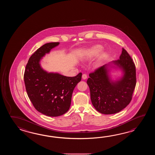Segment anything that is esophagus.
<instances>
[{"instance_id": "esophagus-1", "label": "esophagus", "mask_w": 155, "mask_h": 155, "mask_svg": "<svg viewBox=\"0 0 155 155\" xmlns=\"http://www.w3.org/2000/svg\"><path fill=\"white\" fill-rule=\"evenodd\" d=\"M82 78L84 79V80H85V79L87 78V75H86V74H83L82 75Z\"/></svg>"}]
</instances>
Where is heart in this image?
<instances>
[{
    "mask_svg": "<svg viewBox=\"0 0 155 155\" xmlns=\"http://www.w3.org/2000/svg\"><path fill=\"white\" fill-rule=\"evenodd\" d=\"M103 50V48L100 45H95L94 46H92L90 48H89L85 53H84L82 59L85 60L91 59L92 58H95L96 56H98L100 53ZM107 56V53H102L99 56V62L101 63L103 62Z\"/></svg>",
    "mask_w": 155,
    "mask_h": 155,
    "instance_id": "b5f03b06",
    "label": "heart"
}]
</instances>
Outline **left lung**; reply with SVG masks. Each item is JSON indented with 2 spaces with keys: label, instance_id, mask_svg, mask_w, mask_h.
Segmentation results:
<instances>
[{
  "label": "left lung",
  "instance_id": "1",
  "mask_svg": "<svg viewBox=\"0 0 155 155\" xmlns=\"http://www.w3.org/2000/svg\"><path fill=\"white\" fill-rule=\"evenodd\" d=\"M112 68L122 73L119 79L113 80ZM87 84L92 105L102 114H114L129 105L136 84V68L131 56L124 48L119 59L112 61L89 74Z\"/></svg>",
  "mask_w": 155,
  "mask_h": 155
}]
</instances>
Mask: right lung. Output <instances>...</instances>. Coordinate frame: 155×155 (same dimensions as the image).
Returning <instances> with one entry per match:
<instances>
[{
	"label": "right lung",
	"instance_id": "obj_1",
	"mask_svg": "<svg viewBox=\"0 0 155 155\" xmlns=\"http://www.w3.org/2000/svg\"><path fill=\"white\" fill-rule=\"evenodd\" d=\"M59 45V42L46 43L39 48L30 56L24 75L26 92L33 106L51 117L62 115L69 110L74 89L82 76L81 73L68 77L43 69L41 60Z\"/></svg>",
	"mask_w": 155,
	"mask_h": 155
}]
</instances>
